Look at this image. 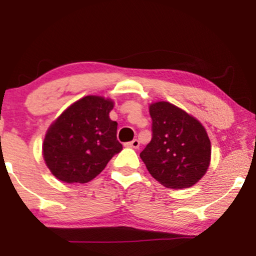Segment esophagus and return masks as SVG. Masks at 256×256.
<instances>
[{"mask_svg": "<svg viewBox=\"0 0 256 256\" xmlns=\"http://www.w3.org/2000/svg\"><path fill=\"white\" fill-rule=\"evenodd\" d=\"M128 146H131V148H134V149H138L140 148V140H131V142L128 143Z\"/></svg>", "mask_w": 256, "mask_h": 256, "instance_id": "obj_1", "label": "esophagus"}]
</instances>
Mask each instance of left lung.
<instances>
[{"label":"left lung","instance_id":"1","mask_svg":"<svg viewBox=\"0 0 256 256\" xmlns=\"http://www.w3.org/2000/svg\"><path fill=\"white\" fill-rule=\"evenodd\" d=\"M152 140L140 156L160 184L190 188L204 177L210 161V140L201 122L170 102L149 107Z\"/></svg>","mask_w":256,"mask_h":256}]
</instances>
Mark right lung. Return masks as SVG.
<instances>
[{"instance_id": "1", "label": "right lung", "mask_w": 256, "mask_h": 256, "mask_svg": "<svg viewBox=\"0 0 256 256\" xmlns=\"http://www.w3.org/2000/svg\"><path fill=\"white\" fill-rule=\"evenodd\" d=\"M113 102L85 96L52 122L43 142V156L52 174L64 183H88L122 152L116 122L110 119Z\"/></svg>"}]
</instances>
